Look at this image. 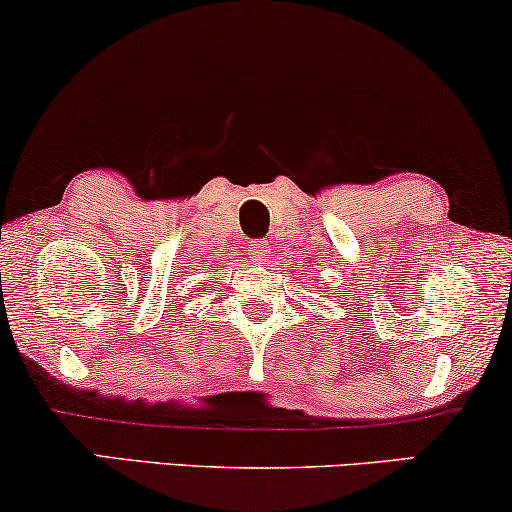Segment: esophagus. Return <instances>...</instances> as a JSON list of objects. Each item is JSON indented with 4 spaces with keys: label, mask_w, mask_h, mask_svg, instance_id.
<instances>
[{
    "label": "esophagus",
    "mask_w": 512,
    "mask_h": 512,
    "mask_svg": "<svg viewBox=\"0 0 512 512\" xmlns=\"http://www.w3.org/2000/svg\"><path fill=\"white\" fill-rule=\"evenodd\" d=\"M247 256H249L251 263H265V261H268V256H270L268 244L258 242V240L249 242V244H247Z\"/></svg>",
    "instance_id": "esophagus-1"
}]
</instances>
